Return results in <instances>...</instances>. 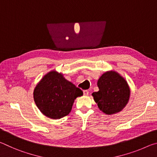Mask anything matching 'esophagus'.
I'll use <instances>...</instances> for the list:
<instances>
[{
    "label": "esophagus",
    "mask_w": 157,
    "mask_h": 157,
    "mask_svg": "<svg viewBox=\"0 0 157 157\" xmlns=\"http://www.w3.org/2000/svg\"><path fill=\"white\" fill-rule=\"evenodd\" d=\"M83 94H84V95H85V96H86V95H88L89 91H87V90H84V91H83Z\"/></svg>",
    "instance_id": "esophagus-1"
}]
</instances>
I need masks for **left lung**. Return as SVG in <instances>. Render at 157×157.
Segmentation results:
<instances>
[{
  "label": "left lung",
  "instance_id": "8db88e82",
  "mask_svg": "<svg viewBox=\"0 0 157 157\" xmlns=\"http://www.w3.org/2000/svg\"><path fill=\"white\" fill-rule=\"evenodd\" d=\"M99 91L92 94L100 109L107 115L121 111L128 103L130 89L123 77L114 71H107L98 80Z\"/></svg>",
  "mask_w": 157,
  "mask_h": 157
}]
</instances>
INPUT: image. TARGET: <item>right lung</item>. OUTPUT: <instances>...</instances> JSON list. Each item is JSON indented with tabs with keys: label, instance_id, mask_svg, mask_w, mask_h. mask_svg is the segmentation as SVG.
<instances>
[{
	"label": "right lung",
	"instance_id": "1",
	"mask_svg": "<svg viewBox=\"0 0 157 157\" xmlns=\"http://www.w3.org/2000/svg\"><path fill=\"white\" fill-rule=\"evenodd\" d=\"M33 95L36 107L44 116L60 119L68 115L74 101L83 92L66 79L62 73L51 71L37 84Z\"/></svg>",
	"mask_w": 157,
	"mask_h": 157
}]
</instances>
